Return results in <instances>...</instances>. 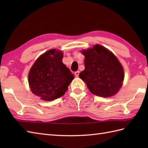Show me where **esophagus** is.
<instances>
[{
  "mask_svg": "<svg viewBox=\"0 0 148 148\" xmlns=\"http://www.w3.org/2000/svg\"><path fill=\"white\" fill-rule=\"evenodd\" d=\"M79 73H80V72L79 71L75 72V73H74L75 76H76V77H78V76H79Z\"/></svg>",
  "mask_w": 148,
  "mask_h": 148,
  "instance_id": "obj_1",
  "label": "esophagus"
}]
</instances>
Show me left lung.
Returning <instances> with one entry per match:
<instances>
[{
	"instance_id": "1",
	"label": "left lung",
	"mask_w": 148,
	"mask_h": 148,
	"mask_svg": "<svg viewBox=\"0 0 148 148\" xmlns=\"http://www.w3.org/2000/svg\"><path fill=\"white\" fill-rule=\"evenodd\" d=\"M85 69L79 77L93 94L102 97L114 95L119 90L124 71L117 58L108 49L97 45L83 51Z\"/></svg>"
}]
</instances>
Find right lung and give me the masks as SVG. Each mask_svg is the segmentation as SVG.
Returning a JSON list of instances; mask_svg holds the SVG:
<instances>
[{
	"instance_id": "1",
	"label": "right lung",
	"mask_w": 148,
	"mask_h": 148,
	"mask_svg": "<svg viewBox=\"0 0 148 148\" xmlns=\"http://www.w3.org/2000/svg\"><path fill=\"white\" fill-rule=\"evenodd\" d=\"M62 58L61 51L49 50L37 60L30 69L29 83L31 91L43 100L50 101L64 95L74 79Z\"/></svg>"
}]
</instances>
